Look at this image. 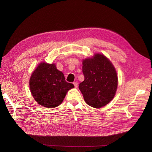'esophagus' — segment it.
I'll list each match as a JSON object with an SVG mask.
<instances>
[{"label":"esophagus","instance_id":"34e87169","mask_svg":"<svg viewBox=\"0 0 152 152\" xmlns=\"http://www.w3.org/2000/svg\"><path fill=\"white\" fill-rule=\"evenodd\" d=\"M73 84H74V86H75V88H76V87H77V82H74V83H73Z\"/></svg>","mask_w":152,"mask_h":152}]
</instances>
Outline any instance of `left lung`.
<instances>
[{"instance_id":"8db88e82","label":"left lung","mask_w":152,"mask_h":152,"mask_svg":"<svg viewBox=\"0 0 152 152\" xmlns=\"http://www.w3.org/2000/svg\"><path fill=\"white\" fill-rule=\"evenodd\" d=\"M84 81L79 85L85 102L94 108H101L113 100L118 87V76L111 62L101 53L83 61Z\"/></svg>"}]
</instances>
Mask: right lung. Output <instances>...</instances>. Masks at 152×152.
Masks as SVG:
<instances>
[{"label":"right lung","mask_w":152,"mask_h":152,"mask_svg":"<svg viewBox=\"0 0 152 152\" xmlns=\"http://www.w3.org/2000/svg\"><path fill=\"white\" fill-rule=\"evenodd\" d=\"M74 87L73 84L65 81L63 73L53 63H41L29 79L32 95L40 105L47 108L60 105L67 92Z\"/></svg>","instance_id":"right-lung-1"}]
</instances>
